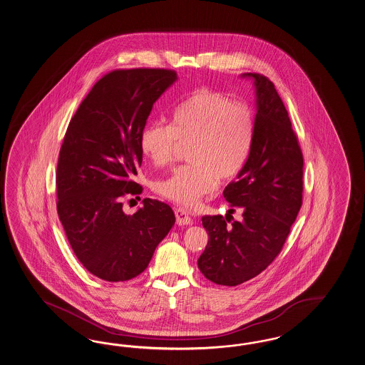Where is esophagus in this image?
<instances>
[{
	"label": "esophagus",
	"mask_w": 365,
	"mask_h": 365,
	"mask_svg": "<svg viewBox=\"0 0 365 365\" xmlns=\"http://www.w3.org/2000/svg\"><path fill=\"white\" fill-rule=\"evenodd\" d=\"M175 217H177V223L179 226L192 225V219L188 215V212L185 208H175Z\"/></svg>",
	"instance_id": "esophagus-1"
}]
</instances>
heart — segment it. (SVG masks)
Here are the masks:
<instances>
[{"label": "heart", "mask_w": 365, "mask_h": 365, "mask_svg": "<svg viewBox=\"0 0 365 365\" xmlns=\"http://www.w3.org/2000/svg\"><path fill=\"white\" fill-rule=\"evenodd\" d=\"M252 135V113L246 103L202 90L177 108L171 125H146L139 148L154 166L165 168L180 148L188 146L190 163L157 179L154 190L178 205L195 207L215 191L217 179L227 182L237 177L250 154Z\"/></svg>", "instance_id": "1"}]
</instances>
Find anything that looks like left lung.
Wrapping results in <instances>:
<instances>
[{"label": "left lung", "mask_w": 365, "mask_h": 365, "mask_svg": "<svg viewBox=\"0 0 365 365\" xmlns=\"http://www.w3.org/2000/svg\"><path fill=\"white\" fill-rule=\"evenodd\" d=\"M246 76L257 86L252 145L237 180L223 191L230 212L239 210L242 217H202L210 237L197 267L220 286L242 284L264 271L280 254L303 203L304 160L286 106L266 76Z\"/></svg>", "instance_id": "1"}]
</instances>
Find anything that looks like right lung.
I'll return each instance as SVG.
<instances>
[{
	"mask_svg": "<svg viewBox=\"0 0 365 365\" xmlns=\"http://www.w3.org/2000/svg\"><path fill=\"white\" fill-rule=\"evenodd\" d=\"M177 79L170 69H117L81 102L59 150L57 212L76 257L93 275L126 282L142 274L175 223L173 208L143 199L133 215L122 197L142 194L139 137L154 102Z\"/></svg>",
	"mask_w": 365,
	"mask_h": 365,
	"instance_id": "obj_1",
	"label": "right lung"
}]
</instances>
